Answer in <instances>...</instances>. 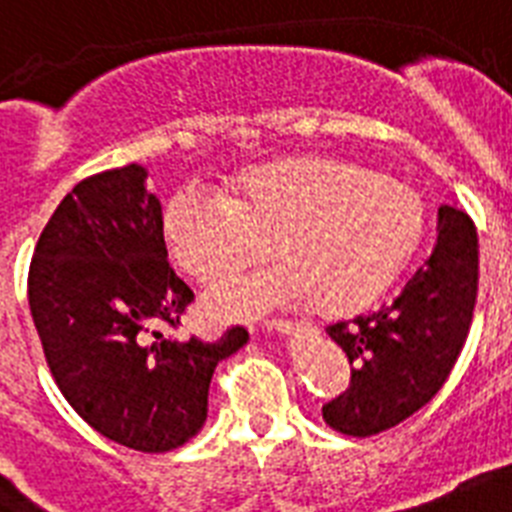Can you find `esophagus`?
I'll return each mask as SVG.
<instances>
[{
    "instance_id": "esophagus-1",
    "label": "esophagus",
    "mask_w": 512,
    "mask_h": 512,
    "mask_svg": "<svg viewBox=\"0 0 512 512\" xmlns=\"http://www.w3.org/2000/svg\"><path fill=\"white\" fill-rule=\"evenodd\" d=\"M263 328H268V331H292L294 328V321H284V318H276V321H265Z\"/></svg>"
}]
</instances>
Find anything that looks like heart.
I'll return each instance as SVG.
<instances>
[{
  "instance_id": "1",
  "label": "heart",
  "mask_w": 512,
  "mask_h": 512,
  "mask_svg": "<svg viewBox=\"0 0 512 512\" xmlns=\"http://www.w3.org/2000/svg\"><path fill=\"white\" fill-rule=\"evenodd\" d=\"M421 234L413 189L336 157L260 168L231 197L191 186L165 210L170 252L202 284L239 276L268 255V242L281 260L210 297L213 313L228 318L310 299L328 313L360 310L400 276Z\"/></svg>"
}]
</instances>
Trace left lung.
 Here are the masks:
<instances>
[{"label":"left lung","instance_id":"1","mask_svg":"<svg viewBox=\"0 0 512 512\" xmlns=\"http://www.w3.org/2000/svg\"><path fill=\"white\" fill-rule=\"evenodd\" d=\"M429 260L376 313L326 328L350 360V384L323 405L339 434L373 436L418 413L458 363L479 294V239L468 213L439 207Z\"/></svg>","mask_w":512,"mask_h":512}]
</instances>
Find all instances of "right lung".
<instances>
[{
    "label": "right lung",
    "mask_w": 512,
    "mask_h": 512,
    "mask_svg": "<svg viewBox=\"0 0 512 512\" xmlns=\"http://www.w3.org/2000/svg\"><path fill=\"white\" fill-rule=\"evenodd\" d=\"M144 178L131 162L73 186L33 249L28 305L49 371L83 421L131 450L168 452L202 429L215 368L249 334H170L194 292L168 263L162 207Z\"/></svg>",
    "instance_id": "right-lung-1"
}]
</instances>
